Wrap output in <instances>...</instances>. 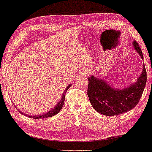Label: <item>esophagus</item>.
Listing matches in <instances>:
<instances>
[{
  "label": "esophagus",
  "instance_id": "obj_1",
  "mask_svg": "<svg viewBox=\"0 0 152 152\" xmlns=\"http://www.w3.org/2000/svg\"><path fill=\"white\" fill-rule=\"evenodd\" d=\"M89 73H90V71L88 69H84L83 70L81 71V75L84 77H88Z\"/></svg>",
  "mask_w": 152,
  "mask_h": 152
}]
</instances>
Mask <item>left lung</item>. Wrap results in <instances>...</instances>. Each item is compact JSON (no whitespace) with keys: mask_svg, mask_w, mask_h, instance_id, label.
Listing matches in <instances>:
<instances>
[{"mask_svg":"<svg viewBox=\"0 0 152 152\" xmlns=\"http://www.w3.org/2000/svg\"><path fill=\"white\" fill-rule=\"evenodd\" d=\"M133 44L143 59L137 42L135 40ZM88 81V96L93 108L104 115L116 116L131 110L138 104L145 87L147 72L143 65L142 73L136 83L123 89H114L106 81L94 76L89 77Z\"/></svg>","mask_w":152,"mask_h":152,"instance_id":"obj_1","label":"left lung"}]
</instances>
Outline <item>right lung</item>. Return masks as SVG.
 I'll return each mask as SVG.
<instances>
[{
	"instance_id": "add662e5",
	"label": "right lung",
	"mask_w": 152,
	"mask_h": 152,
	"mask_svg": "<svg viewBox=\"0 0 152 152\" xmlns=\"http://www.w3.org/2000/svg\"><path fill=\"white\" fill-rule=\"evenodd\" d=\"M71 86V84H70L67 88H66L65 90H64V93H63V97H62V98L61 99V101L59 102L56 104V106L54 107L53 109H52L51 110L48 111L47 113L45 114H40V115H36V116H30V115H28V114H23L21 112L19 111L20 113L21 114H23V115L27 116V117H29L31 118H35V119H38V118H48V117H51V116H53L54 115H56V114H58L60 110H61V108H63V106L64 105V98H65V94L66 92V91L68 90L69 88H70Z\"/></svg>"
}]
</instances>
